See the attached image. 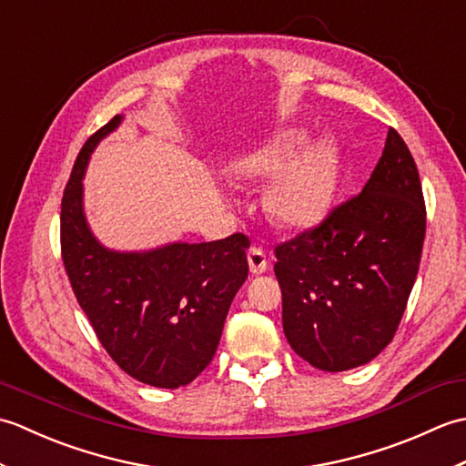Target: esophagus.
<instances>
[{
    "instance_id": "1",
    "label": "esophagus",
    "mask_w": 466,
    "mask_h": 466,
    "mask_svg": "<svg viewBox=\"0 0 466 466\" xmlns=\"http://www.w3.org/2000/svg\"><path fill=\"white\" fill-rule=\"evenodd\" d=\"M268 256H266V252L262 248H256V246H252V248L248 250V264H250V272L252 274H264L266 270H268Z\"/></svg>"
}]
</instances>
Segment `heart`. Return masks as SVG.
Returning a JSON list of instances; mask_svg holds the SVG:
<instances>
[{"label":"heart","mask_w":466,"mask_h":466,"mask_svg":"<svg viewBox=\"0 0 466 466\" xmlns=\"http://www.w3.org/2000/svg\"><path fill=\"white\" fill-rule=\"evenodd\" d=\"M300 127H289L236 160L246 180H266V210L286 228H310L329 212L339 182V154L330 140L304 144Z\"/></svg>","instance_id":"heart-1"}]
</instances>
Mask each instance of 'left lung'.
<instances>
[{"label":"left lung","mask_w":466,"mask_h":466,"mask_svg":"<svg viewBox=\"0 0 466 466\" xmlns=\"http://www.w3.org/2000/svg\"><path fill=\"white\" fill-rule=\"evenodd\" d=\"M424 228L417 164L390 127L362 192L276 248L282 326L292 350L326 372L379 356L417 280Z\"/></svg>","instance_id":"obj_1"}]
</instances>
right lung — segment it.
<instances>
[{"mask_svg": "<svg viewBox=\"0 0 466 466\" xmlns=\"http://www.w3.org/2000/svg\"><path fill=\"white\" fill-rule=\"evenodd\" d=\"M116 116L82 147L62 200V256L72 289L102 346L132 379L156 389L190 384L214 359L226 314L248 279L250 240L170 242L112 250L84 212V176Z\"/></svg>", "mask_w": 466, "mask_h": 466, "instance_id": "1", "label": "right lung"}]
</instances>
